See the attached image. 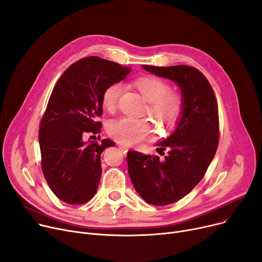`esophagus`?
Instances as JSON below:
<instances>
[{
    "instance_id": "1",
    "label": "esophagus",
    "mask_w": 262,
    "mask_h": 262,
    "mask_svg": "<svg viewBox=\"0 0 262 262\" xmlns=\"http://www.w3.org/2000/svg\"><path fill=\"white\" fill-rule=\"evenodd\" d=\"M119 149L122 151V153H124V155H126V153L128 152V148L125 147V146H119Z\"/></svg>"
}]
</instances>
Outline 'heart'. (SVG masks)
<instances>
[{"instance_id":"b5f03b06","label":"heart","mask_w":262,"mask_h":262,"mask_svg":"<svg viewBox=\"0 0 262 262\" xmlns=\"http://www.w3.org/2000/svg\"><path fill=\"white\" fill-rule=\"evenodd\" d=\"M141 93L149 101V113L155 117L165 130L172 129L179 122L184 101L182 96L167 81L157 76H144L135 80ZM122 93V83L113 82L106 85L102 92L101 101L106 110H113ZM107 132L118 143L132 146L145 141L153 132V126L148 119H138L121 116L112 119L107 126Z\"/></svg>"}]
</instances>
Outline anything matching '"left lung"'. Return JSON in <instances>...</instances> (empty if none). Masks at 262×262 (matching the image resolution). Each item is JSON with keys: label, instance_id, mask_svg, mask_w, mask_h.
Segmentation results:
<instances>
[{"label": "left lung", "instance_id": "obj_1", "mask_svg": "<svg viewBox=\"0 0 262 262\" xmlns=\"http://www.w3.org/2000/svg\"><path fill=\"white\" fill-rule=\"evenodd\" d=\"M143 68L174 81L184 101L176 130L158 144L159 153L167 151L165 159L137 151L127 155L129 176L137 193L149 204L165 206L188 194L203 179L218 148V104L206 77L195 68Z\"/></svg>", "mask_w": 262, "mask_h": 262}]
</instances>
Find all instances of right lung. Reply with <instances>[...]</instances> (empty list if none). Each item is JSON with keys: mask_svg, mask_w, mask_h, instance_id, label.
Listing matches in <instances>:
<instances>
[{"mask_svg": "<svg viewBox=\"0 0 262 262\" xmlns=\"http://www.w3.org/2000/svg\"><path fill=\"white\" fill-rule=\"evenodd\" d=\"M131 69L97 56L76 61L57 81L39 130L41 166L50 188L61 201L86 203L101 178L100 155L115 144L82 141L84 133H100L102 92L126 78Z\"/></svg>", "mask_w": 262, "mask_h": 262, "instance_id": "1", "label": "right lung"}]
</instances>
